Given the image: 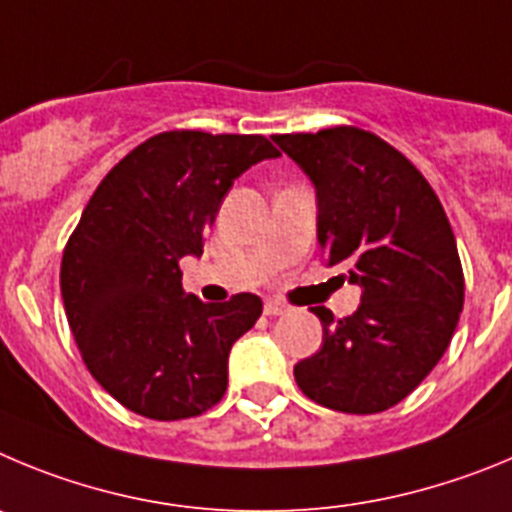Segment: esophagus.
I'll return each mask as SVG.
<instances>
[{
	"mask_svg": "<svg viewBox=\"0 0 512 512\" xmlns=\"http://www.w3.org/2000/svg\"><path fill=\"white\" fill-rule=\"evenodd\" d=\"M288 303H283V301H278V298H267L265 301V313L267 316H280V313H285L288 311Z\"/></svg>",
	"mask_w": 512,
	"mask_h": 512,
	"instance_id": "34e87169",
	"label": "esophagus"
}]
</instances>
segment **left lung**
I'll return each instance as SVG.
<instances>
[{
  "mask_svg": "<svg viewBox=\"0 0 512 512\" xmlns=\"http://www.w3.org/2000/svg\"><path fill=\"white\" fill-rule=\"evenodd\" d=\"M273 140L316 186L326 265L362 288L347 319L311 308L324 344L293 367L298 388L331 411H388L439 365L464 306L444 206L421 170L370 130L339 124Z\"/></svg>",
  "mask_w": 512,
  "mask_h": 512,
  "instance_id": "obj_1",
  "label": "left lung"
}]
</instances>
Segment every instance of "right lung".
<instances>
[{"mask_svg": "<svg viewBox=\"0 0 512 512\" xmlns=\"http://www.w3.org/2000/svg\"><path fill=\"white\" fill-rule=\"evenodd\" d=\"M278 155L262 135L160 132L124 155L86 204L63 250V306L84 365L132 413L181 421L224 398L229 349L260 319L262 301H199L183 290L178 262L204 252L234 178Z\"/></svg>", "mask_w": 512, "mask_h": 512, "instance_id": "right-lung-1", "label": "right lung"}]
</instances>
